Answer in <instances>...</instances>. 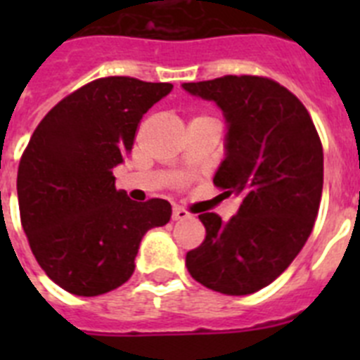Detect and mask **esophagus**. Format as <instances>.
<instances>
[{"mask_svg":"<svg viewBox=\"0 0 360 360\" xmlns=\"http://www.w3.org/2000/svg\"><path fill=\"white\" fill-rule=\"evenodd\" d=\"M189 211H187V209H184V207H174L173 209V219H186V218H189Z\"/></svg>","mask_w":360,"mask_h":360,"instance_id":"1","label":"esophagus"}]
</instances>
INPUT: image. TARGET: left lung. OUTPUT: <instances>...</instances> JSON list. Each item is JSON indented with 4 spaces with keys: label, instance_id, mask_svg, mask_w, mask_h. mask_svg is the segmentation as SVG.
I'll use <instances>...</instances> for the list:
<instances>
[{
    "label": "left lung",
    "instance_id": "8db88e82",
    "mask_svg": "<svg viewBox=\"0 0 360 360\" xmlns=\"http://www.w3.org/2000/svg\"><path fill=\"white\" fill-rule=\"evenodd\" d=\"M182 86L224 111L227 153L212 182L243 198L229 221L216 212L198 216L205 240L187 252V270L219 294H254L288 269L314 229L323 195L321 139L303 103L269 77L224 75Z\"/></svg>",
    "mask_w": 360,
    "mask_h": 360
}]
</instances>
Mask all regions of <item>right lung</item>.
Wrapping results in <instances>:
<instances>
[{"instance_id": "obj_1", "label": "right lung", "mask_w": 360, "mask_h": 360, "mask_svg": "<svg viewBox=\"0 0 360 360\" xmlns=\"http://www.w3.org/2000/svg\"><path fill=\"white\" fill-rule=\"evenodd\" d=\"M169 82L103 77L44 115L21 155V225L41 269L66 292L106 294L131 278L142 236L171 218V203H136L115 189L113 167L133 148L146 111Z\"/></svg>"}]
</instances>
